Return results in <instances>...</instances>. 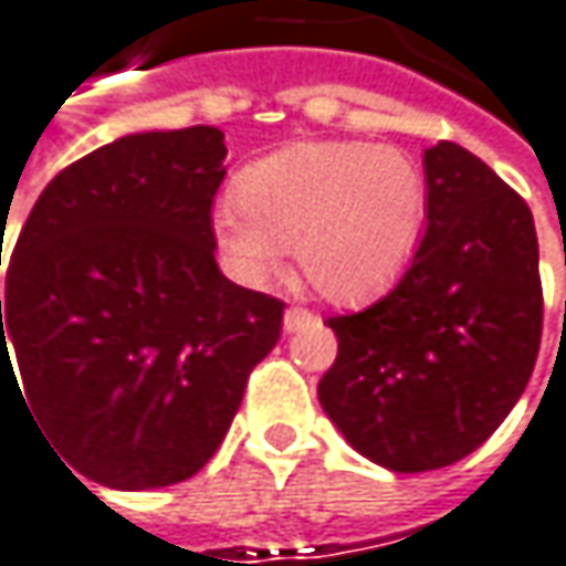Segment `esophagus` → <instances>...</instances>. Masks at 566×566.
Masks as SVG:
<instances>
[{
	"label": "esophagus",
	"mask_w": 566,
	"mask_h": 566,
	"mask_svg": "<svg viewBox=\"0 0 566 566\" xmlns=\"http://www.w3.org/2000/svg\"><path fill=\"white\" fill-rule=\"evenodd\" d=\"M308 325H318V315H315V312H308L303 305L286 308V315H283V328H286V332H303Z\"/></svg>",
	"instance_id": "obj_1"
}]
</instances>
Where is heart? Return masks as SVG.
I'll use <instances>...</instances> for the list:
<instances>
[{"label": "heart", "mask_w": 566, "mask_h": 566, "mask_svg": "<svg viewBox=\"0 0 566 566\" xmlns=\"http://www.w3.org/2000/svg\"><path fill=\"white\" fill-rule=\"evenodd\" d=\"M428 186L419 164L367 142H305L244 170L238 199L216 209L228 266L263 283L283 266V248L312 290L332 303L384 296L422 241Z\"/></svg>", "instance_id": "heart-1"}]
</instances>
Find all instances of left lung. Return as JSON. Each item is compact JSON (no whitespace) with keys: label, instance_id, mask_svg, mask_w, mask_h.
I'll return each instance as SVG.
<instances>
[{"label":"left lung","instance_id":"obj_1","mask_svg":"<svg viewBox=\"0 0 566 566\" xmlns=\"http://www.w3.org/2000/svg\"><path fill=\"white\" fill-rule=\"evenodd\" d=\"M424 234L374 305L332 315L318 402L374 464L422 473L473 454L525 392L545 296L528 202L454 142L424 147Z\"/></svg>","mask_w":566,"mask_h":566}]
</instances>
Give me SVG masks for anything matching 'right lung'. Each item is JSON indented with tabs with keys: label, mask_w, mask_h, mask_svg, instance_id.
Listing matches in <instances>:
<instances>
[{
	"label": "right lung",
	"mask_w": 566,
	"mask_h": 566,
	"mask_svg": "<svg viewBox=\"0 0 566 566\" xmlns=\"http://www.w3.org/2000/svg\"><path fill=\"white\" fill-rule=\"evenodd\" d=\"M224 154L212 125L105 144L48 182L15 241L0 386L19 384L9 337L41 431L93 483L199 473L280 342L286 305L216 263Z\"/></svg>",
	"instance_id": "right-lung-1"
}]
</instances>
